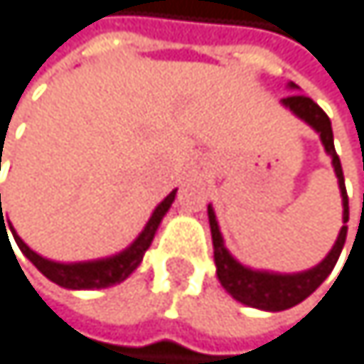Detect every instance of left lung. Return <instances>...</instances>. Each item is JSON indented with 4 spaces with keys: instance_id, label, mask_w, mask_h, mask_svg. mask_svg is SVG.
<instances>
[{
    "instance_id": "left-lung-1",
    "label": "left lung",
    "mask_w": 364,
    "mask_h": 364,
    "mask_svg": "<svg viewBox=\"0 0 364 364\" xmlns=\"http://www.w3.org/2000/svg\"><path fill=\"white\" fill-rule=\"evenodd\" d=\"M288 89H299L295 82H288ZM282 107H286L292 115H297L301 122L318 135L321 144H323L326 152L332 159L334 174L338 178V190H341V203H343V227L336 235V242L330 249V253L321 259L316 267L299 273H275V271H259L245 267L242 262H237L229 249L225 247V237L220 233V225L216 218V212L212 203L207 205V216H209V229H212V242H214V262H216V275L220 286L229 292V295L249 308H257L264 312H282L292 306L301 304L308 299L312 292L328 279L332 269L336 267L338 255L345 247L347 227L349 220V203L345 192V176L341 168V159L334 150V135H332V122L316 102L301 93H292L282 100Z\"/></svg>"
}]
</instances>
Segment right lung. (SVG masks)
I'll return each instance as SVG.
<instances>
[{"label":"right lung","instance_id":"obj_1","mask_svg":"<svg viewBox=\"0 0 364 364\" xmlns=\"http://www.w3.org/2000/svg\"><path fill=\"white\" fill-rule=\"evenodd\" d=\"M1 168V166H0ZM176 196V190H172L157 207L155 212L150 214L146 227L139 231V235L135 240L122 249L119 253H113L109 257H97V259H87V262H56V259H48L43 255H38L36 251H32L21 237L15 231L10 223H4V212H1V196H0V237H8L6 225L15 237L17 247L21 249V253L34 264V267L43 273L50 282L58 284L60 288H69V290H95V288H109L115 286L119 282L127 279L144 259V253L148 251V247L152 245V237H155L164 216L168 214V209L172 207Z\"/></svg>","mask_w":364,"mask_h":364}]
</instances>
